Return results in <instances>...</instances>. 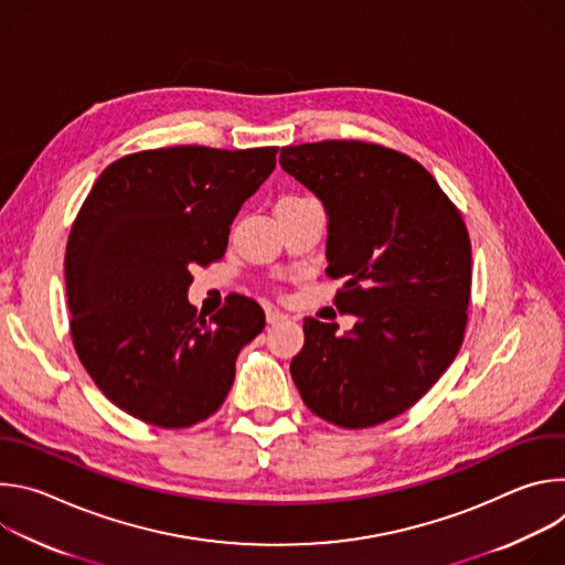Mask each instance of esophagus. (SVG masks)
<instances>
[{"label": "esophagus", "instance_id": "34e87169", "mask_svg": "<svg viewBox=\"0 0 565 565\" xmlns=\"http://www.w3.org/2000/svg\"><path fill=\"white\" fill-rule=\"evenodd\" d=\"M266 319H268V324H281V321L288 319V315L281 312V310H277V308H268V310H266Z\"/></svg>", "mask_w": 565, "mask_h": 565}]
</instances>
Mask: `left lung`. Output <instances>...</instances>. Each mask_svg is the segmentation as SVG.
Returning a JSON list of instances; mask_svg holds the SVG:
<instances>
[{
    "instance_id": "obj_1",
    "label": "left lung",
    "mask_w": 565,
    "mask_h": 565,
    "mask_svg": "<svg viewBox=\"0 0 565 565\" xmlns=\"http://www.w3.org/2000/svg\"><path fill=\"white\" fill-rule=\"evenodd\" d=\"M279 166L329 216V277L355 324L306 317L290 375L303 405L338 427L386 423L438 382L467 324L471 244L456 205L418 160L362 140L284 147Z\"/></svg>"
}]
</instances>
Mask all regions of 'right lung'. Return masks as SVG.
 <instances>
[{
	"mask_svg": "<svg viewBox=\"0 0 565 565\" xmlns=\"http://www.w3.org/2000/svg\"><path fill=\"white\" fill-rule=\"evenodd\" d=\"M275 166L277 147L138 151L111 163L79 207L64 257L71 338L125 414L183 429L223 405L266 315L230 295L203 319L188 299L192 268L225 255L236 212Z\"/></svg>",
	"mask_w": 565,
	"mask_h": 565,
	"instance_id": "1",
	"label": "right lung"
}]
</instances>
